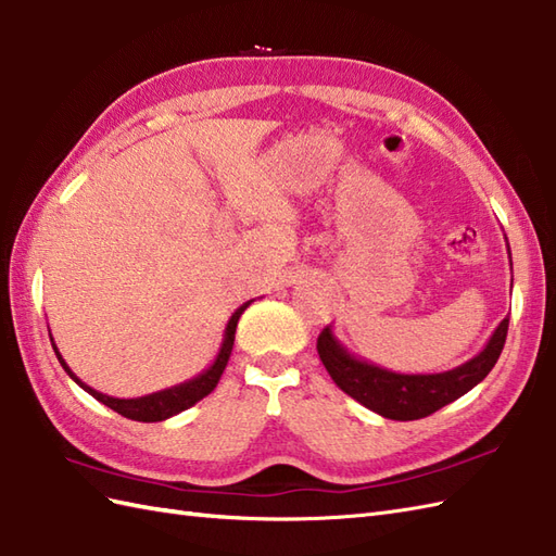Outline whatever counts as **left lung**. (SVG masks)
<instances>
[{
	"instance_id": "1",
	"label": "left lung",
	"mask_w": 556,
	"mask_h": 556,
	"mask_svg": "<svg viewBox=\"0 0 556 556\" xmlns=\"http://www.w3.org/2000/svg\"><path fill=\"white\" fill-rule=\"evenodd\" d=\"M507 330L509 318H504L473 359L442 374H394L390 368L366 362L344 348L330 326L318 336L316 350L336 386L348 392L352 400L382 418L416 421V418L430 416L445 404L459 400L468 390H473L497 364L504 340H507Z\"/></svg>"
}]
</instances>
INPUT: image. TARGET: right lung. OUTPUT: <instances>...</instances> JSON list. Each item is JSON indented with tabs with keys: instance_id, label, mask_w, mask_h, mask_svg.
Here are the masks:
<instances>
[{
	"instance_id": "obj_1",
	"label": "right lung",
	"mask_w": 556,
	"mask_h": 556,
	"mask_svg": "<svg viewBox=\"0 0 556 556\" xmlns=\"http://www.w3.org/2000/svg\"><path fill=\"white\" fill-rule=\"evenodd\" d=\"M250 304H252V300L244 302L242 306H238L236 314H232V316L228 318V326H226V330H224V342H220L216 359H214L212 366L204 368V371H202L200 376L185 380V382H180V386L159 390V392H152V394H144V397H132V400L109 397V394L97 392L94 388L85 386V382H83L76 374L71 371L68 364L64 362V356H61V352L56 350L52 332H49V340H52V348H54V352H56V359H59L61 366H64V371H66L73 380H76L85 392H90L97 402H102L104 406H109V409H114V412L121 414V416L132 418V421L154 424V421H166V418L176 416V414H180V412H185V409H190V406H194L197 402L204 400L206 394L218 386V380H220V376H224L226 364H228V359H230L232 342H236L238 320H240L242 312H244Z\"/></svg>"
}]
</instances>
